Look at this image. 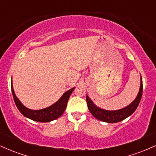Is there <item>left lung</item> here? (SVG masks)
<instances>
[{
	"label": "left lung",
	"instance_id": "obj_1",
	"mask_svg": "<svg viewBox=\"0 0 156 156\" xmlns=\"http://www.w3.org/2000/svg\"><path fill=\"white\" fill-rule=\"evenodd\" d=\"M143 91V84H142V78L141 76V84L139 92L138 93L136 98L134 101L128 105V106L125 108L119 109L116 111H108L104 110V109L99 108L96 106L94 103H93L92 100L89 98L88 95L87 96V103L88 105V108L91 114L94 116L96 119L108 123H115L118 122L122 121L123 119H126L129 116L131 115L133 113L135 112L136 109L137 108L138 105L140 103L141 96H142Z\"/></svg>",
	"mask_w": 156,
	"mask_h": 156
}]
</instances>
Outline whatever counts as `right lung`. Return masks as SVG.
I'll list each match as a JSON object with an SVG mask.
<instances>
[{
    "instance_id": "add662e5",
    "label": "right lung",
    "mask_w": 156,
    "mask_h": 156,
    "mask_svg": "<svg viewBox=\"0 0 156 156\" xmlns=\"http://www.w3.org/2000/svg\"><path fill=\"white\" fill-rule=\"evenodd\" d=\"M74 89L75 87L64 93L62 98L56 103L51 105V106L43 109H40V110H31V109L26 108L25 105H23L22 103L19 101L18 98H17L15 91H14L13 86H12V95H13L14 101H15V103L18 110L26 117L31 119L34 121L39 122H48L53 121L60 117L65 111L68 100H69Z\"/></svg>"
}]
</instances>
